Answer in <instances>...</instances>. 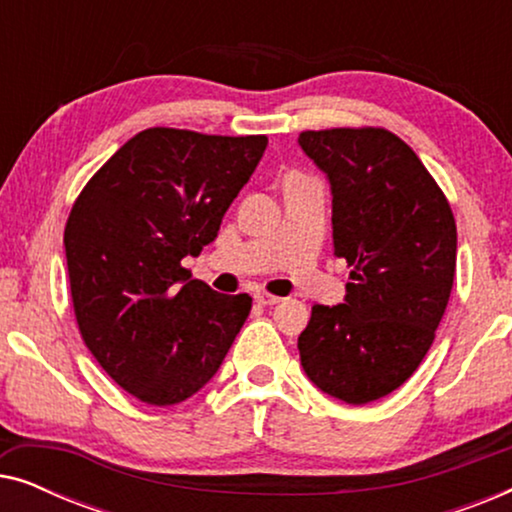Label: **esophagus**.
I'll return each mask as SVG.
<instances>
[{
	"label": "esophagus",
	"instance_id": "esophagus-1",
	"mask_svg": "<svg viewBox=\"0 0 512 512\" xmlns=\"http://www.w3.org/2000/svg\"><path fill=\"white\" fill-rule=\"evenodd\" d=\"M254 300H256L258 305H277L282 298L272 296V293H265V291H256L254 293Z\"/></svg>",
	"mask_w": 512,
	"mask_h": 512
}]
</instances>
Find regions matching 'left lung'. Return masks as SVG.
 <instances>
[{
  "mask_svg": "<svg viewBox=\"0 0 512 512\" xmlns=\"http://www.w3.org/2000/svg\"><path fill=\"white\" fill-rule=\"evenodd\" d=\"M298 144L331 184L333 254L352 268L345 303L312 307L300 366L324 394L363 405L401 387L429 352L457 226L422 160L389 130H307Z\"/></svg>",
  "mask_w": 512,
  "mask_h": 512,
  "instance_id": "1",
  "label": "left lung"
}]
</instances>
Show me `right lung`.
<instances>
[{
  "label": "right lung",
  "instance_id": "obj_1",
  "mask_svg": "<svg viewBox=\"0 0 512 512\" xmlns=\"http://www.w3.org/2000/svg\"><path fill=\"white\" fill-rule=\"evenodd\" d=\"M268 137L149 128L88 181L65 228L79 331L116 384L149 405L205 387L249 317L181 261L216 240Z\"/></svg>",
  "mask_w": 512,
  "mask_h": 512
}]
</instances>
